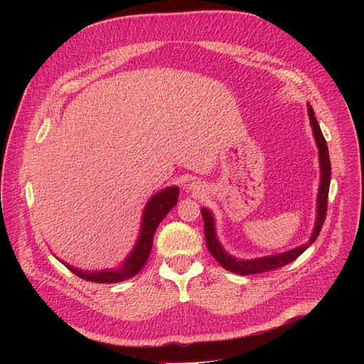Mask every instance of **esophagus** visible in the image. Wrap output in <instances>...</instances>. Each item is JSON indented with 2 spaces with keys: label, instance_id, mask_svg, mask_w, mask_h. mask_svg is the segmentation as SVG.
<instances>
[{
  "label": "esophagus",
  "instance_id": "1",
  "mask_svg": "<svg viewBox=\"0 0 364 364\" xmlns=\"http://www.w3.org/2000/svg\"><path fill=\"white\" fill-rule=\"evenodd\" d=\"M188 190H190L193 194L198 196L200 193H203V186H201V183H198V181H193V183L188 186Z\"/></svg>",
  "mask_w": 364,
  "mask_h": 364
}]
</instances>
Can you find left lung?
Returning <instances> with one entry per match:
<instances>
[{
	"instance_id": "1",
	"label": "left lung",
	"mask_w": 364,
	"mask_h": 364,
	"mask_svg": "<svg viewBox=\"0 0 364 364\" xmlns=\"http://www.w3.org/2000/svg\"><path fill=\"white\" fill-rule=\"evenodd\" d=\"M308 118H309V124H311V128H313V135H314V139H316V144L318 148L320 171H321L320 187H318V193H317V216H316V225H314L313 233H311V237L304 245L296 246V247L289 249L282 253L253 257V259H239L226 252V249L223 247V245L220 243V240L218 237L216 220H215L213 213L207 209V207H203L201 216L204 220V235H205L207 247H209V252L212 253V256L226 271H230L237 275H250V274H262V272H268V271L285 267V265L294 262L295 259L301 253H304L318 237L323 223H324V219H326V213H327V198H328L330 180H331V164H330L327 142H326L321 128L316 119L314 109L311 108L309 103H308Z\"/></svg>"
}]
</instances>
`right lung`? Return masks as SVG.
Returning <instances> with one entry per match:
<instances>
[{
    "instance_id": "1",
    "label": "right lung",
    "mask_w": 364,
    "mask_h": 364,
    "mask_svg": "<svg viewBox=\"0 0 364 364\" xmlns=\"http://www.w3.org/2000/svg\"><path fill=\"white\" fill-rule=\"evenodd\" d=\"M178 193L180 188L177 186H170L163 188L161 191L155 193L144 207L142 212V220L141 228L138 233V239L129 252V255L124 259V261L117 267L111 269H99V271H85L75 268L73 265H69L63 262L62 259L59 261L70 269L75 275H77L82 279L96 282V284H117L127 281L132 277H135L145 262L148 261V256L152 249V239L154 233L157 230L159 225L163 222V219L168 215V212L178 201Z\"/></svg>"
}]
</instances>
